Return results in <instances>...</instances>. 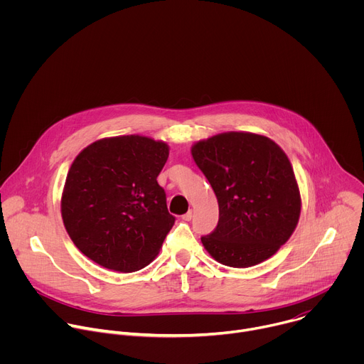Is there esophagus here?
<instances>
[{"mask_svg":"<svg viewBox=\"0 0 364 364\" xmlns=\"http://www.w3.org/2000/svg\"><path fill=\"white\" fill-rule=\"evenodd\" d=\"M191 218H193V212H191V210H188L186 215H183V216H181V219H183V220H186V222H190V220H191Z\"/></svg>","mask_w":364,"mask_h":364,"instance_id":"obj_1","label":"esophagus"}]
</instances>
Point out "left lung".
I'll return each mask as SVG.
<instances>
[{
    "label": "left lung",
    "instance_id": "8db88e82",
    "mask_svg": "<svg viewBox=\"0 0 364 364\" xmlns=\"http://www.w3.org/2000/svg\"><path fill=\"white\" fill-rule=\"evenodd\" d=\"M219 203V223L201 243L222 265L261 264L294 233L301 194L284 149L253 132H223L191 146Z\"/></svg>",
    "mask_w": 364,
    "mask_h": 364
}]
</instances>
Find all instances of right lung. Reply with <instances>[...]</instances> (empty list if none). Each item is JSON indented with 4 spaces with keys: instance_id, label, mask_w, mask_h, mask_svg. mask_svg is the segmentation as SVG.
<instances>
[{
    "instance_id": "obj_1",
    "label": "right lung",
    "mask_w": 364,
    "mask_h": 364,
    "mask_svg": "<svg viewBox=\"0 0 364 364\" xmlns=\"http://www.w3.org/2000/svg\"><path fill=\"white\" fill-rule=\"evenodd\" d=\"M168 154L164 141L142 135L102 138L79 152L60 212L72 242L90 261L128 274L159 255L176 220L157 183Z\"/></svg>"
}]
</instances>
